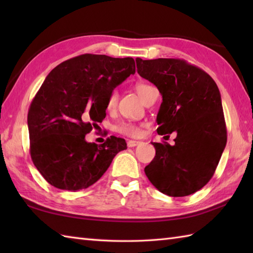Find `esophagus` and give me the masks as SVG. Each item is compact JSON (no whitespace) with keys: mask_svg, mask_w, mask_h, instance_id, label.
<instances>
[{"mask_svg":"<svg viewBox=\"0 0 253 253\" xmlns=\"http://www.w3.org/2000/svg\"><path fill=\"white\" fill-rule=\"evenodd\" d=\"M140 143H142L141 141H136V140H129L127 142V146L129 147V148H133V147H137V146H139V144Z\"/></svg>","mask_w":253,"mask_h":253,"instance_id":"esophagus-1","label":"esophagus"}]
</instances>
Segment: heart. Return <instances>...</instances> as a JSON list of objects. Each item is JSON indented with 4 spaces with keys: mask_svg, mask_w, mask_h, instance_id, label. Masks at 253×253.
Returning <instances> with one entry per match:
<instances>
[{
    "mask_svg": "<svg viewBox=\"0 0 253 253\" xmlns=\"http://www.w3.org/2000/svg\"><path fill=\"white\" fill-rule=\"evenodd\" d=\"M151 88H153L152 85L144 84V83H138L135 85V90L137 91V93L139 94V96H140L142 100H144L147 93L149 92V90ZM117 99H118L117 91L113 90L109 95V99H107L106 109L107 110L114 109L116 103H117ZM115 130L117 132L122 133V135L129 136V137H140L143 132L141 125H137V124H132V123H121L120 125H117L115 127Z\"/></svg>",
    "mask_w": 253,
    "mask_h": 253,
    "instance_id": "obj_1",
    "label": "heart"
}]
</instances>
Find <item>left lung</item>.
I'll return each instance as SVG.
<instances>
[{
	"mask_svg": "<svg viewBox=\"0 0 253 253\" xmlns=\"http://www.w3.org/2000/svg\"><path fill=\"white\" fill-rule=\"evenodd\" d=\"M136 63L138 74L162 94L158 133L177 132L174 146L152 142L155 157L144 173L164 195L189 196L212 178L226 146L221 93L209 74L184 60L137 57Z\"/></svg>",
	"mask_w": 253,
	"mask_h": 253,
	"instance_id": "8db88e82",
	"label": "left lung"
}]
</instances>
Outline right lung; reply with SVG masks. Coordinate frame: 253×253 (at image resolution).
<instances>
[{
	"label": "right lung",
	"mask_w": 253,
	"mask_h": 253,
	"mask_svg": "<svg viewBox=\"0 0 253 253\" xmlns=\"http://www.w3.org/2000/svg\"><path fill=\"white\" fill-rule=\"evenodd\" d=\"M136 72L132 57L83 54L61 63L47 75L28 112L30 155L50 185L77 191L98 181L125 139L85 141L92 126L106 115L115 87Z\"/></svg>",
	"instance_id": "right-lung-1"
}]
</instances>
